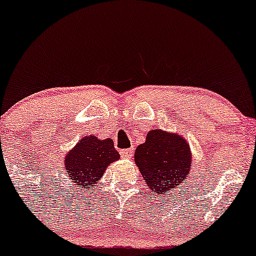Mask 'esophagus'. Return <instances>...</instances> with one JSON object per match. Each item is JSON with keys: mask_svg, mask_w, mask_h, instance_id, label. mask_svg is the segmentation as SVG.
<instances>
[{"mask_svg": "<svg viewBox=\"0 0 256 256\" xmlns=\"http://www.w3.org/2000/svg\"><path fill=\"white\" fill-rule=\"evenodd\" d=\"M120 156L123 158H130L133 156V149H124L120 150Z\"/></svg>", "mask_w": 256, "mask_h": 256, "instance_id": "1", "label": "esophagus"}]
</instances>
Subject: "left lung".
<instances>
[{
	"label": "left lung",
	"mask_w": 256,
	"mask_h": 256,
	"mask_svg": "<svg viewBox=\"0 0 256 256\" xmlns=\"http://www.w3.org/2000/svg\"><path fill=\"white\" fill-rule=\"evenodd\" d=\"M134 161L148 186L162 195L186 180L192 152L183 136L152 129L136 148Z\"/></svg>",
	"instance_id": "left-lung-1"
}]
</instances>
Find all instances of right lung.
Returning a JSON list of instances; mask_svg holds the SVG:
<instances>
[{"mask_svg": "<svg viewBox=\"0 0 256 256\" xmlns=\"http://www.w3.org/2000/svg\"><path fill=\"white\" fill-rule=\"evenodd\" d=\"M120 160L112 139L100 140L95 136L82 138L64 158V168L80 192L89 190L100 180L110 164Z\"/></svg>", "mask_w": 256, "mask_h": 256, "instance_id": "add662e5", "label": "right lung"}]
</instances>
